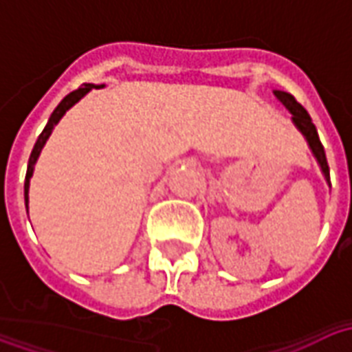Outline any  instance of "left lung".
Here are the masks:
<instances>
[{
    "instance_id": "left-lung-1",
    "label": "left lung",
    "mask_w": 352,
    "mask_h": 352,
    "mask_svg": "<svg viewBox=\"0 0 352 352\" xmlns=\"http://www.w3.org/2000/svg\"><path fill=\"white\" fill-rule=\"evenodd\" d=\"M275 94V98L287 107V111L292 115V122L294 126L300 130L305 141H307V145H309L311 153L315 156V160H317L318 168L322 171V175H324L326 183L330 184V169H328V162H326V154H324V146L320 143V139H318L317 128H315V124L311 120L309 113L305 111V109L294 100V96L288 92H283V90H273Z\"/></svg>"
}]
</instances>
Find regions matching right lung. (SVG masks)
I'll use <instances>...</instances> for the list:
<instances>
[{
	"instance_id": "1",
	"label": "right lung",
	"mask_w": 352,
	"mask_h": 352,
	"mask_svg": "<svg viewBox=\"0 0 352 352\" xmlns=\"http://www.w3.org/2000/svg\"><path fill=\"white\" fill-rule=\"evenodd\" d=\"M92 88H103V85L98 87V85H90V82H87V85H82L80 88H77L75 92L67 94L64 100L58 103V107L52 111V115H50L49 122H47V126H45V130L41 131V135H39L37 141H35L34 151H32V154H30V160H28L26 181H24V199H26V209H28V199H30V179H32V175H34L35 164H37V160H39V154H41L43 146H45V143L49 141L50 133H52V130H54V126L62 120V116H64L65 113L75 105V103H79V101L82 100V98H85Z\"/></svg>"
}]
</instances>
